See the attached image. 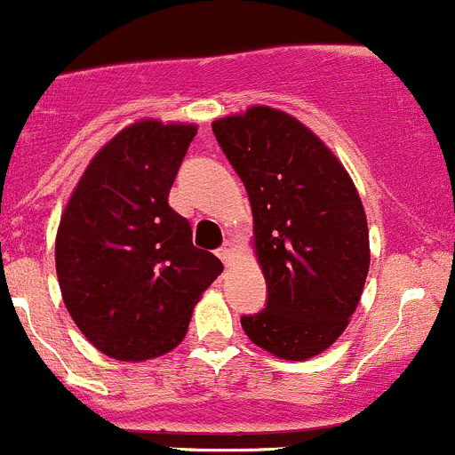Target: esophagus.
Wrapping results in <instances>:
<instances>
[{
	"label": "esophagus",
	"mask_w": 455,
	"mask_h": 455,
	"mask_svg": "<svg viewBox=\"0 0 455 455\" xmlns=\"http://www.w3.org/2000/svg\"><path fill=\"white\" fill-rule=\"evenodd\" d=\"M234 250H236V247H234V243H229V241H228L226 245H223L221 250L217 251V254H219V259H221L223 263H226V265H232V259H234Z\"/></svg>",
	"instance_id": "esophagus-1"
}]
</instances>
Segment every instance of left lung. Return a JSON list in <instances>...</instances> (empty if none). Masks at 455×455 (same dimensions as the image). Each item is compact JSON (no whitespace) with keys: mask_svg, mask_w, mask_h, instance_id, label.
I'll return each mask as SVG.
<instances>
[{"mask_svg":"<svg viewBox=\"0 0 455 455\" xmlns=\"http://www.w3.org/2000/svg\"><path fill=\"white\" fill-rule=\"evenodd\" d=\"M254 217L267 307L243 316L247 339L283 361H307L339 340L370 272L363 201L339 156L296 116L251 106L212 121Z\"/></svg>","mask_w":455,"mask_h":455,"instance_id":"1","label":"left lung"}]
</instances>
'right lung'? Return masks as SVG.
I'll return each mask as SVG.
<instances>
[{
	"label": "right lung",
	"instance_id": "obj_1",
	"mask_svg": "<svg viewBox=\"0 0 455 455\" xmlns=\"http://www.w3.org/2000/svg\"><path fill=\"white\" fill-rule=\"evenodd\" d=\"M195 124L139 119L115 134L75 186L55 241L61 299L81 334L115 361H150L188 334L221 274L168 204Z\"/></svg>",
	"mask_w": 455,
	"mask_h": 455
}]
</instances>
